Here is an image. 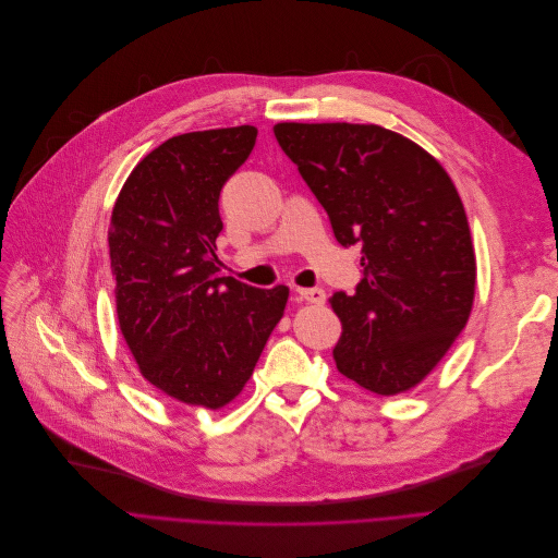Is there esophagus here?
Listing matches in <instances>:
<instances>
[{
	"instance_id": "1",
	"label": "esophagus",
	"mask_w": 558,
	"mask_h": 558,
	"mask_svg": "<svg viewBox=\"0 0 558 558\" xmlns=\"http://www.w3.org/2000/svg\"><path fill=\"white\" fill-rule=\"evenodd\" d=\"M295 293L308 304H325L327 302V293L323 288H295Z\"/></svg>"
}]
</instances>
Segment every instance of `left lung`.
<instances>
[{"instance_id":"8db88e82","label":"left lung","mask_w":558,"mask_h":558,"mask_svg":"<svg viewBox=\"0 0 558 558\" xmlns=\"http://www.w3.org/2000/svg\"><path fill=\"white\" fill-rule=\"evenodd\" d=\"M275 136L336 241L361 247V283L329 300L342 323L338 373L377 395L413 388L452 348L474 300V250L452 179L377 124L281 122Z\"/></svg>"}]
</instances>
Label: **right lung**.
<instances>
[{"instance_id": "1", "label": "right lung", "mask_w": 558, "mask_h": 558, "mask_svg": "<svg viewBox=\"0 0 558 558\" xmlns=\"http://www.w3.org/2000/svg\"><path fill=\"white\" fill-rule=\"evenodd\" d=\"M256 126L181 134L149 151L113 206L109 254L122 336L141 375L183 404L222 409L243 390L288 288L225 277L216 256L220 191Z\"/></svg>"}]
</instances>
